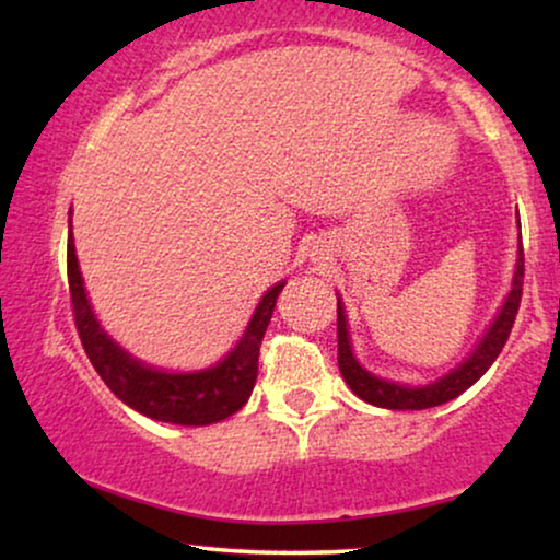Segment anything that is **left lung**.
Listing matches in <instances>:
<instances>
[{
  "instance_id": "8db88e82",
  "label": "left lung",
  "mask_w": 560,
  "mask_h": 560,
  "mask_svg": "<svg viewBox=\"0 0 560 560\" xmlns=\"http://www.w3.org/2000/svg\"><path fill=\"white\" fill-rule=\"evenodd\" d=\"M523 278H525V257H523V242H520V252H517V267H515V278H512V290L504 301L502 311L497 313L494 324L489 326V331L485 334V339L479 341V347L471 351V357L466 359L451 370L448 374H443L441 380L431 382V385L423 387H408V385H397V382H387L382 377H374L372 372H366L362 364L357 362L354 351H351V341H349V328H347V313H343L341 298L336 303V334H339V370L341 377L347 385L351 387V393L357 397H362L364 402L377 405V408H387V410H425V408H435V405H443L448 400H454L469 389L474 382H477L481 374H485L497 357L504 343H508V336L512 331V324H515L517 308H520V298H523Z\"/></svg>"
}]
</instances>
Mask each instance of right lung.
Listing matches in <instances>:
<instances>
[{
    "label": "right lung",
    "mask_w": 560,
    "mask_h": 560,
    "mask_svg": "<svg viewBox=\"0 0 560 560\" xmlns=\"http://www.w3.org/2000/svg\"><path fill=\"white\" fill-rule=\"evenodd\" d=\"M68 288L81 343L106 387L129 408L152 420L175 425H209L234 416L249 400L257 380L262 336L285 282L267 290L255 308L240 343L219 364L201 372H163L129 357L98 324L91 311L86 288L75 259V244L68 226Z\"/></svg>",
    "instance_id": "1"
}]
</instances>
